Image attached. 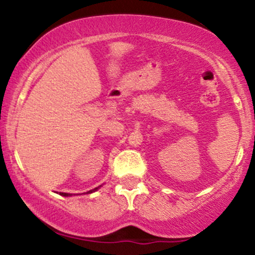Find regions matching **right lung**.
Instances as JSON below:
<instances>
[{
    "instance_id": "right-lung-1",
    "label": "right lung",
    "mask_w": 255,
    "mask_h": 255,
    "mask_svg": "<svg viewBox=\"0 0 255 255\" xmlns=\"http://www.w3.org/2000/svg\"><path fill=\"white\" fill-rule=\"evenodd\" d=\"M97 189H98V187H96V189H93V190H91V191H88V192H87V194H91V192L96 191ZM60 195H61V196H70L69 194H65V192H60Z\"/></svg>"
}]
</instances>
